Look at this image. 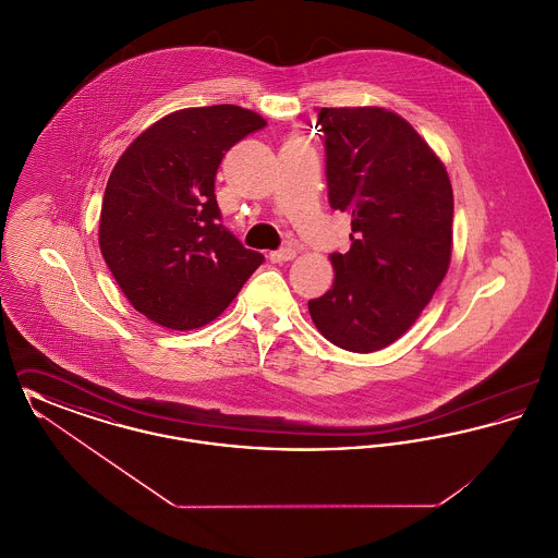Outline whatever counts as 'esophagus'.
<instances>
[{"instance_id":"1","label":"esophagus","mask_w":558,"mask_h":558,"mask_svg":"<svg viewBox=\"0 0 558 558\" xmlns=\"http://www.w3.org/2000/svg\"><path fill=\"white\" fill-rule=\"evenodd\" d=\"M294 257H296V248H292V246H282V248L269 253L271 264H284V262H291Z\"/></svg>"}]
</instances>
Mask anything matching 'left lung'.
Wrapping results in <instances>:
<instances>
[{
    "mask_svg": "<svg viewBox=\"0 0 558 558\" xmlns=\"http://www.w3.org/2000/svg\"><path fill=\"white\" fill-rule=\"evenodd\" d=\"M328 201L351 215L332 289L307 303L324 339L353 353L396 343L448 274L453 192L439 157L380 107L322 108Z\"/></svg>",
    "mask_w": 558,
    "mask_h": 558,
    "instance_id": "left-lung-1",
    "label": "left lung"
}]
</instances>
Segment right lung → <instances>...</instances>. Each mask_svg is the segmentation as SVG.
I'll return each mask as SVG.
<instances>
[{
  "label": "right lung",
  "instance_id": "add662e5",
  "mask_svg": "<svg viewBox=\"0 0 558 558\" xmlns=\"http://www.w3.org/2000/svg\"><path fill=\"white\" fill-rule=\"evenodd\" d=\"M266 119L234 105L182 108L140 133L108 178L100 251L133 310L171 330L201 328L264 255L221 226L215 175Z\"/></svg>",
  "mask_w": 558,
  "mask_h": 558
}]
</instances>
